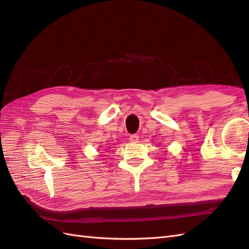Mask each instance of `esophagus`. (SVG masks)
Returning <instances> with one entry per match:
<instances>
[{"label":"esophagus","instance_id":"1","mask_svg":"<svg viewBox=\"0 0 249 249\" xmlns=\"http://www.w3.org/2000/svg\"><path fill=\"white\" fill-rule=\"evenodd\" d=\"M138 140H139V136H138L137 134H133V135H131V136H130V141L131 142L136 143V142H138Z\"/></svg>","mask_w":249,"mask_h":249}]
</instances>
